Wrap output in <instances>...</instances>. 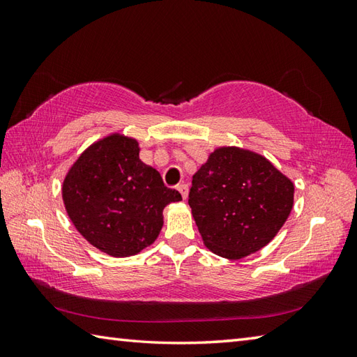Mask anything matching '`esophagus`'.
Segmentation results:
<instances>
[{
	"label": "esophagus",
	"instance_id": "obj_1",
	"mask_svg": "<svg viewBox=\"0 0 357 357\" xmlns=\"http://www.w3.org/2000/svg\"><path fill=\"white\" fill-rule=\"evenodd\" d=\"M178 190H179V193H181V196H183L184 199H187V196H188V185H187V184H179V185H178Z\"/></svg>",
	"mask_w": 357,
	"mask_h": 357
}]
</instances>
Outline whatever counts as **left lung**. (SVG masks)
<instances>
[{
	"label": "left lung",
	"instance_id": "1",
	"mask_svg": "<svg viewBox=\"0 0 357 357\" xmlns=\"http://www.w3.org/2000/svg\"><path fill=\"white\" fill-rule=\"evenodd\" d=\"M293 202V181L261 153L236 146L211 151L193 174L188 195L204 245L230 261L267 245Z\"/></svg>",
	"mask_w": 357,
	"mask_h": 357
}]
</instances>
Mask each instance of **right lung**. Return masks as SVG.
Segmentation results:
<instances>
[{"label":"right lung","mask_w":357,"mask_h":357,"mask_svg":"<svg viewBox=\"0 0 357 357\" xmlns=\"http://www.w3.org/2000/svg\"><path fill=\"white\" fill-rule=\"evenodd\" d=\"M138 139L113 132L92 142L67 170L61 195L66 213L90 245L128 257L158 239L164 207L183 201L161 174L139 159Z\"/></svg>","instance_id":"1"}]
</instances>
